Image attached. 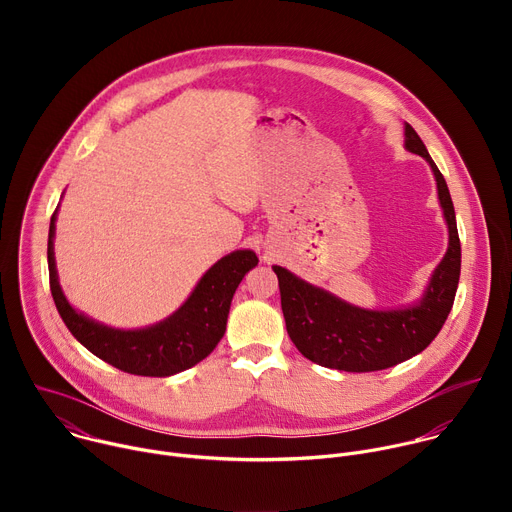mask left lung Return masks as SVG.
<instances>
[{
    "label": "left lung",
    "instance_id": "left-lung-1",
    "mask_svg": "<svg viewBox=\"0 0 512 512\" xmlns=\"http://www.w3.org/2000/svg\"><path fill=\"white\" fill-rule=\"evenodd\" d=\"M405 150L429 164L450 235L444 259L431 273L423 296L415 304L397 310L358 308L285 267L273 265L287 334L296 348L320 367L346 373L395 367L431 344L454 306L462 251L452 196L425 143L409 123H405Z\"/></svg>",
    "mask_w": 512,
    "mask_h": 512
}]
</instances>
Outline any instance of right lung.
Instances as JSON below:
<instances>
[{"label":"right lung","mask_w":512,"mask_h":512,"mask_svg":"<svg viewBox=\"0 0 512 512\" xmlns=\"http://www.w3.org/2000/svg\"><path fill=\"white\" fill-rule=\"evenodd\" d=\"M56 214L58 208L48 231L50 291L56 310L70 334L87 350L129 375L172 377L206 358L225 336L239 283L259 263L251 249L233 251L200 277L188 300L166 320L137 330L111 328L72 308L62 294L54 261Z\"/></svg>","instance_id":"obj_1"}]
</instances>
